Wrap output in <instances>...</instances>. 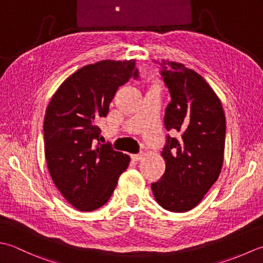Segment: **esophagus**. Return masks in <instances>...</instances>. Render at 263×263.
<instances>
[{
	"mask_svg": "<svg viewBox=\"0 0 263 263\" xmlns=\"http://www.w3.org/2000/svg\"><path fill=\"white\" fill-rule=\"evenodd\" d=\"M143 158H144V153H143V152L138 153V154H133V155H132V159L134 160V161H139V160H142Z\"/></svg>",
	"mask_w": 263,
	"mask_h": 263,
	"instance_id": "esophagus-1",
	"label": "esophagus"
}]
</instances>
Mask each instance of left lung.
Here are the masks:
<instances>
[{
    "mask_svg": "<svg viewBox=\"0 0 263 263\" xmlns=\"http://www.w3.org/2000/svg\"><path fill=\"white\" fill-rule=\"evenodd\" d=\"M154 62L161 67L171 98L164 114L165 129L180 136H167L161 153L165 171L151 189L165 210L186 212L199 204L220 175L226 118L220 100L201 74L183 63Z\"/></svg>",
    "mask_w": 263,
    "mask_h": 263,
    "instance_id": "8db88e82",
    "label": "left lung"
}]
</instances>
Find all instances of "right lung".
Listing matches in <instances>:
<instances>
[{
	"instance_id": "add662e5",
	"label": "right lung",
	"mask_w": 263,
	"mask_h": 263,
	"mask_svg": "<svg viewBox=\"0 0 263 263\" xmlns=\"http://www.w3.org/2000/svg\"><path fill=\"white\" fill-rule=\"evenodd\" d=\"M135 60H103L80 68L52 96L44 117L45 158L53 183L72 206L93 211L114 193L130 158L101 144L96 125L119 86L136 76Z\"/></svg>"
}]
</instances>
